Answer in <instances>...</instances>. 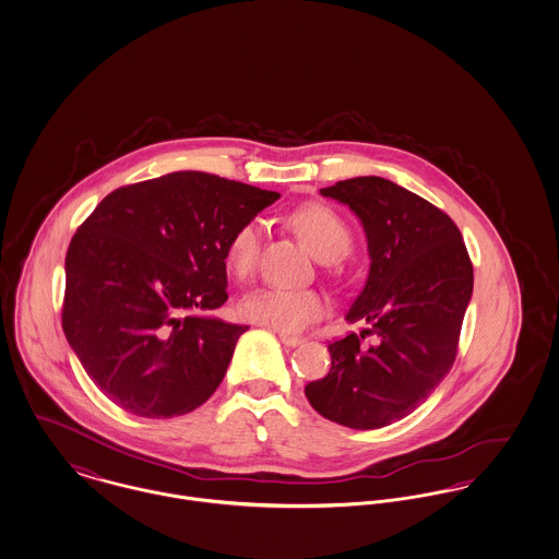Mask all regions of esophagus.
<instances>
[{"label": "esophagus", "mask_w": 559, "mask_h": 559, "mask_svg": "<svg viewBox=\"0 0 559 559\" xmlns=\"http://www.w3.org/2000/svg\"><path fill=\"white\" fill-rule=\"evenodd\" d=\"M280 341H282L286 347H296V345H300L305 338L298 336V334H290V332H280Z\"/></svg>", "instance_id": "esophagus-1"}]
</instances>
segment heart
I'll return each instance as SVG.
<instances>
[{
    "instance_id": "obj_1",
    "label": "heart",
    "mask_w": 559,
    "mask_h": 559,
    "mask_svg": "<svg viewBox=\"0 0 559 559\" xmlns=\"http://www.w3.org/2000/svg\"><path fill=\"white\" fill-rule=\"evenodd\" d=\"M290 225L313 254L322 261H336L352 248V229L345 218L325 204H305L290 214ZM263 225L248 221L237 227L227 243V265L237 277H248L261 252ZM328 309L322 293L311 288H277L265 286L248 294L239 302V313L254 323H263L280 332H298L318 322Z\"/></svg>"
}]
</instances>
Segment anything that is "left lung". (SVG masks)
<instances>
[{"label": "left lung", "instance_id": "8db88e82", "mask_svg": "<svg viewBox=\"0 0 559 559\" xmlns=\"http://www.w3.org/2000/svg\"><path fill=\"white\" fill-rule=\"evenodd\" d=\"M322 195L364 225L372 263L347 320H366L379 343L364 349L355 332L330 343V372L305 395L332 423L379 429L416 411L450 372L473 265L454 221L386 178L338 180Z\"/></svg>", "mask_w": 559, "mask_h": 559}]
</instances>
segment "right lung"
<instances>
[{
    "mask_svg": "<svg viewBox=\"0 0 559 559\" xmlns=\"http://www.w3.org/2000/svg\"><path fill=\"white\" fill-rule=\"evenodd\" d=\"M280 193L207 173L119 187L69 243L62 330L121 411L173 418L223 381L246 325L193 316L225 305L237 227Z\"/></svg>",
    "mask_w": 559,
    "mask_h": 559,
    "instance_id": "obj_1",
    "label": "right lung"
}]
</instances>
